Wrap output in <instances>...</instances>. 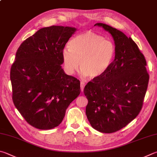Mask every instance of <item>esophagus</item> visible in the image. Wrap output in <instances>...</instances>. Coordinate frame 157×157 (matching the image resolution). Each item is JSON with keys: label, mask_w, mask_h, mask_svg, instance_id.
<instances>
[{"label": "esophagus", "mask_w": 157, "mask_h": 157, "mask_svg": "<svg viewBox=\"0 0 157 157\" xmlns=\"http://www.w3.org/2000/svg\"><path fill=\"white\" fill-rule=\"evenodd\" d=\"M85 86V83L84 82H80V87H81V91L84 90V88Z\"/></svg>", "instance_id": "esophagus-1"}]
</instances>
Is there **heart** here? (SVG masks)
<instances>
[{
	"mask_svg": "<svg viewBox=\"0 0 157 157\" xmlns=\"http://www.w3.org/2000/svg\"><path fill=\"white\" fill-rule=\"evenodd\" d=\"M69 48L62 51L64 69L69 74L79 69L90 79L101 78L113 64L116 46L110 40L92 31H86L73 38Z\"/></svg>",
	"mask_w": 157,
	"mask_h": 157,
	"instance_id": "b5f03b06",
	"label": "heart"
}]
</instances>
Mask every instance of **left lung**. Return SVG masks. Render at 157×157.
Returning a JSON list of instances; mask_svg holds the SVG:
<instances>
[{
    "mask_svg": "<svg viewBox=\"0 0 157 157\" xmlns=\"http://www.w3.org/2000/svg\"><path fill=\"white\" fill-rule=\"evenodd\" d=\"M95 25L113 36L116 56L105 75L85 86L84 93L88 101L86 114L94 129L113 133L126 126L140 113L149 75L146 58L132 38L108 25Z\"/></svg>",
    "mask_w": 157,
    "mask_h": 157,
    "instance_id": "8db88e82",
    "label": "left lung"
}]
</instances>
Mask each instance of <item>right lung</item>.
Here are the masks:
<instances>
[{
    "instance_id": "add662e5",
    "label": "right lung",
    "mask_w": 157,
    "mask_h": 157,
    "mask_svg": "<svg viewBox=\"0 0 157 157\" xmlns=\"http://www.w3.org/2000/svg\"><path fill=\"white\" fill-rule=\"evenodd\" d=\"M77 30L44 27L16 51L10 79L12 99L28 124L40 130L58 126L69 104L80 93V82L62 69V51Z\"/></svg>"
}]
</instances>
